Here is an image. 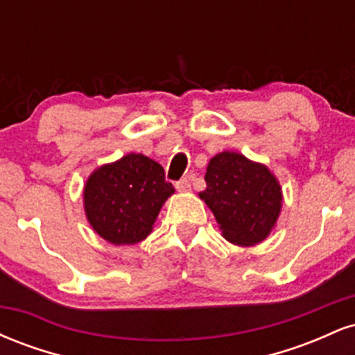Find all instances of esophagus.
I'll return each instance as SVG.
<instances>
[{"label": "esophagus", "instance_id": "34e87169", "mask_svg": "<svg viewBox=\"0 0 355 355\" xmlns=\"http://www.w3.org/2000/svg\"><path fill=\"white\" fill-rule=\"evenodd\" d=\"M175 187H177L178 191H189L190 190V178H182V180H178L175 183Z\"/></svg>", "mask_w": 355, "mask_h": 355}]
</instances>
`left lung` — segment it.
<instances>
[{"instance_id": "8db88e82", "label": "left lung", "mask_w": 355, "mask_h": 355, "mask_svg": "<svg viewBox=\"0 0 355 355\" xmlns=\"http://www.w3.org/2000/svg\"><path fill=\"white\" fill-rule=\"evenodd\" d=\"M200 191L223 237L235 245H255L270 234L282 207L279 182L267 166L235 152L215 155Z\"/></svg>"}]
</instances>
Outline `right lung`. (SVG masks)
Listing matches in <instances>:
<instances>
[{"label": "right lung", "mask_w": 355, "mask_h": 355, "mask_svg": "<svg viewBox=\"0 0 355 355\" xmlns=\"http://www.w3.org/2000/svg\"><path fill=\"white\" fill-rule=\"evenodd\" d=\"M172 193L164 166L141 153H130L92 173L85 185V211L93 230L105 240L132 245L152 232Z\"/></svg>", "instance_id": "add662e5"}]
</instances>
